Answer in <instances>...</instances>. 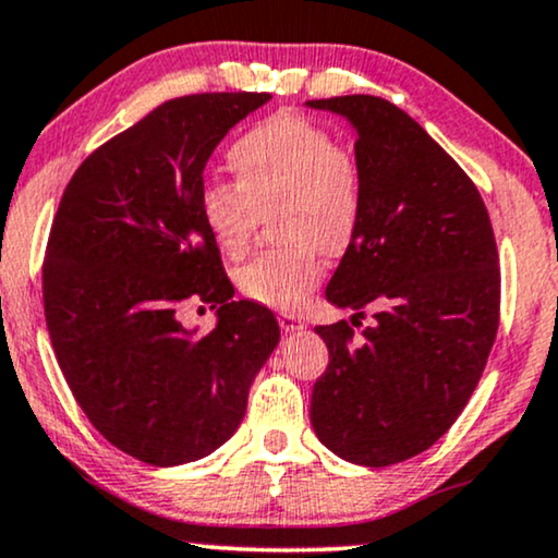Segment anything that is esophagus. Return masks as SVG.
Here are the masks:
<instances>
[{
  "label": "esophagus",
  "mask_w": 558,
  "mask_h": 558,
  "mask_svg": "<svg viewBox=\"0 0 558 558\" xmlns=\"http://www.w3.org/2000/svg\"><path fill=\"white\" fill-rule=\"evenodd\" d=\"M279 325H281V330H284V332H296V330L305 328V320H302L300 315L281 313V315H279Z\"/></svg>",
  "instance_id": "1"
}]
</instances>
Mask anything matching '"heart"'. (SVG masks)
<instances>
[{
    "label": "heart",
    "instance_id": "obj_1",
    "mask_svg": "<svg viewBox=\"0 0 558 558\" xmlns=\"http://www.w3.org/2000/svg\"><path fill=\"white\" fill-rule=\"evenodd\" d=\"M235 182L199 192L202 226L226 256H241L262 215L289 245L262 253L238 271V287L258 305L294 310L323 274L320 248L338 256L353 243L364 215V182L341 141L296 114H274L228 150Z\"/></svg>",
    "mask_w": 558,
    "mask_h": 558
}]
</instances>
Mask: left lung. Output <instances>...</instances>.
<instances>
[{
    "label": "left lung",
    "mask_w": 558,
    "mask_h": 558,
    "mask_svg": "<svg viewBox=\"0 0 558 558\" xmlns=\"http://www.w3.org/2000/svg\"><path fill=\"white\" fill-rule=\"evenodd\" d=\"M351 122L364 182L359 233L325 300L374 310L361 336L317 325L328 368L310 423L325 448L359 466L423 453L451 428L484 372L500 320V269L487 207L461 166L381 97L313 99Z\"/></svg>",
    "instance_id": "8db88e82"
}]
</instances>
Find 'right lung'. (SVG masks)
I'll return each mask as SVG.
<instances>
[{
  "label": "right lung",
  "mask_w": 558,
  "mask_h": 558,
  "mask_svg": "<svg viewBox=\"0 0 558 558\" xmlns=\"http://www.w3.org/2000/svg\"><path fill=\"white\" fill-rule=\"evenodd\" d=\"M271 94L163 102L78 166L50 228L43 305L78 408L120 451L154 466L205 459L233 436L279 343L269 307L233 300L202 226L205 166ZM186 301L218 307L186 329Z\"/></svg>",
  "instance_id": "right-lung-1"
}]
</instances>
